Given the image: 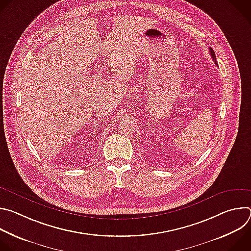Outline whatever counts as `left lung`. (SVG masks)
I'll use <instances>...</instances> for the list:
<instances>
[{"label":"left lung","mask_w":251,"mask_h":251,"mask_svg":"<svg viewBox=\"0 0 251 251\" xmlns=\"http://www.w3.org/2000/svg\"><path fill=\"white\" fill-rule=\"evenodd\" d=\"M208 50H209V53H210V56L212 57L214 63H216V65H218V62H217V59H216V54H214V51L211 48H208Z\"/></svg>","instance_id":"left-lung-1"}]
</instances>
